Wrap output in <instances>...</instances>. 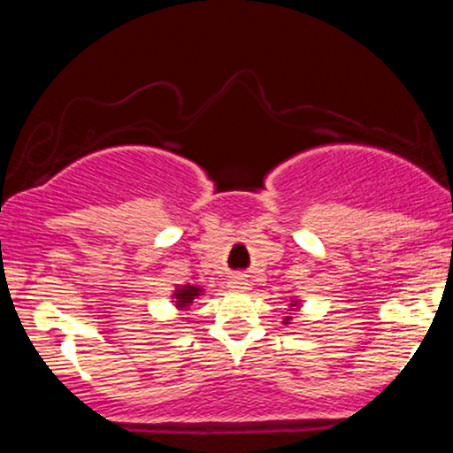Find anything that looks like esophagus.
Returning a JSON list of instances; mask_svg holds the SVG:
<instances>
[{
	"instance_id": "1",
	"label": "esophagus",
	"mask_w": 453,
	"mask_h": 453,
	"mask_svg": "<svg viewBox=\"0 0 453 453\" xmlns=\"http://www.w3.org/2000/svg\"><path fill=\"white\" fill-rule=\"evenodd\" d=\"M227 288L232 289V292H247L249 289V280L244 277H232L230 280H227Z\"/></svg>"
}]
</instances>
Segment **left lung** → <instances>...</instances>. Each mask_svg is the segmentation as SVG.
Listing matches in <instances>:
<instances>
[{
    "label": "left lung",
    "instance_id": "8db88e82",
    "mask_svg": "<svg viewBox=\"0 0 453 453\" xmlns=\"http://www.w3.org/2000/svg\"><path fill=\"white\" fill-rule=\"evenodd\" d=\"M300 304H303V303H300L298 298H289V304H288V311H289V313L285 315L283 326H289V324H292V321H294V315L298 313V311H300Z\"/></svg>",
    "mask_w": 453,
    "mask_h": 453
}]
</instances>
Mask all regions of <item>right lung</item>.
I'll use <instances>...</instances> for the list:
<instances>
[{
  "instance_id": "right-lung-1",
  "label": "right lung",
  "mask_w": 453,
  "mask_h": 453,
  "mask_svg": "<svg viewBox=\"0 0 453 453\" xmlns=\"http://www.w3.org/2000/svg\"><path fill=\"white\" fill-rule=\"evenodd\" d=\"M202 294H204V288H200V285H176L170 300H173L174 309L179 311V313H183V311H189V306L194 304Z\"/></svg>"
}]
</instances>
